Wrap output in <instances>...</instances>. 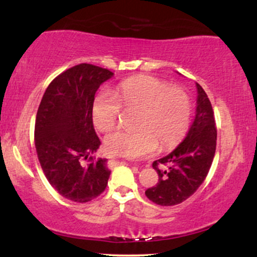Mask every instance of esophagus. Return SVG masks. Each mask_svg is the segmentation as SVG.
I'll return each instance as SVG.
<instances>
[{
	"instance_id": "esophagus-1",
	"label": "esophagus",
	"mask_w": 257,
	"mask_h": 257,
	"mask_svg": "<svg viewBox=\"0 0 257 257\" xmlns=\"http://www.w3.org/2000/svg\"><path fill=\"white\" fill-rule=\"evenodd\" d=\"M111 163H112V164H114V166H117V164H122V162L117 161V159H112Z\"/></svg>"
}]
</instances>
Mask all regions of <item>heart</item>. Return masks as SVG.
<instances>
[{"mask_svg": "<svg viewBox=\"0 0 257 257\" xmlns=\"http://www.w3.org/2000/svg\"><path fill=\"white\" fill-rule=\"evenodd\" d=\"M120 107L139 108L134 131H117L105 139L107 151L116 156L140 158L172 149L184 138L191 123L192 105L185 89L169 87L163 79L140 75L117 84L113 93L100 91L91 106L94 125L100 132L114 128Z\"/></svg>", "mask_w": 257, "mask_h": 257, "instance_id": "1", "label": "heart"}]
</instances>
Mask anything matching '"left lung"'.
<instances>
[{"label": "left lung", "mask_w": 257, "mask_h": 257, "mask_svg": "<svg viewBox=\"0 0 257 257\" xmlns=\"http://www.w3.org/2000/svg\"><path fill=\"white\" fill-rule=\"evenodd\" d=\"M197 85L196 117L187 137L172 153L153 162L158 182L146 190V197L158 205L170 206L182 203L203 184L216 150V125L208 95ZM159 165H166L161 170Z\"/></svg>", "instance_id": "left-lung-1"}]
</instances>
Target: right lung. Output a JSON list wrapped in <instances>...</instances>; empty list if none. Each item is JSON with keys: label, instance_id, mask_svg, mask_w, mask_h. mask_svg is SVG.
<instances>
[{"label": "right lung", "instance_id": "obj_1", "mask_svg": "<svg viewBox=\"0 0 257 257\" xmlns=\"http://www.w3.org/2000/svg\"><path fill=\"white\" fill-rule=\"evenodd\" d=\"M112 76L95 65H76L53 79L38 106V161L49 184L72 202H89L107 186V161L93 157L101 143L94 131L91 106L100 84Z\"/></svg>", "mask_w": 257, "mask_h": 257}]
</instances>
